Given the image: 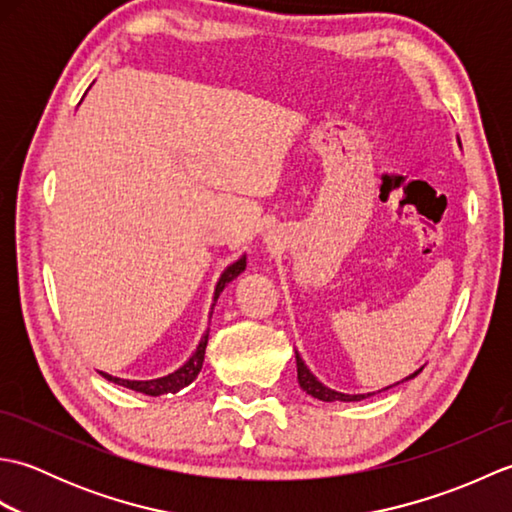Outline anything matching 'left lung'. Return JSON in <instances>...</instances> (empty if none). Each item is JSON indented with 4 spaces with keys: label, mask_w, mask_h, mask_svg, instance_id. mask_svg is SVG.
<instances>
[{
    "label": "left lung",
    "mask_w": 512,
    "mask_h": 512,
    "mask_svg": "<svg viewBox=\"0 0 512 512\" xmlns=\"http://www.w3.org/2000/svg\"><path fill=\"white\" fill-rule=\"evenodd\" d=\"M295 358H297V378H299V385H301V389L306 391V394H310L312 398H319V400H323V402H334V400H341V402H358V400H363V398H367V396H374V394H341V391L325 387V385L321 383V380L310 372L308 365L303 363V358L299 356V352H295ZM420 372H422V367L416 369V372H413V374H409L407 378H402L400 383H407V380L416 378ZM396 385H398V383H396ZM389 387H394V385H389ZM389 387H385V389H389Z\"/></svg>",
    "instance_id": "1"
}]
</instances>
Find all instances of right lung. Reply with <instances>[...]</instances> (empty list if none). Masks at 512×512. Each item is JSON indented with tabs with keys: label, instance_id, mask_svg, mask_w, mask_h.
<instances>
[{
	"label": "right lung",
	"instance_id": "right-lung-1",
	"mask_svg": "<svg viewBox=\"0 0 512 512\" xmlns=\"http://www.w3.org/2000/svg\"><path fill=\"white\" fill-rule=\"evenodd\" d=\"M246 270V255H242L237 259V262H233L231 266L224 268V273L220 275V279H217L215 284V292H213V306H211V314H213V308L217 303V297L222 295V290L231 284L233 279H237L239 275H242ZM206 343H209V330H206L202 334V339L198 343V347H195V352L184 361L178 369H173L171 374L167 376H160V378H149V380H129V378H118V376H112V374H105V372H99L101 376H105L107 380H112V383L121 385V387H127V389H134V391H140V394H147V396H162V394H176V391L184 389L187 385H191L195 378H198L200 369H202V363H204V352H206Z\"/></svg>",
	"mask_w": 512,
	"mask_h": 512
}]
</instances>
